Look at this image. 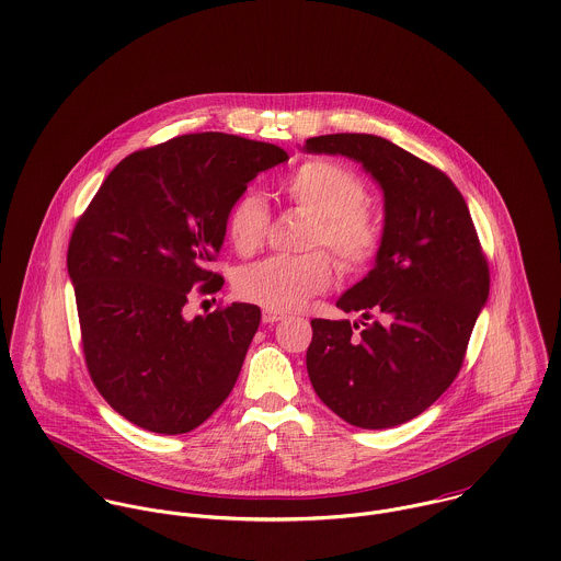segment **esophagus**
<instances>
[{"mask_svg":"<svg viewBox=\"0 0 561 561\" xmlns=\"http://www.w3.org/2000/svg\"><path fill=\"white\" fill-rule=\"evenodd\" d=\"M282 319H284L282 312H275V310H264V312H262V321L268 323V325H273V323H277V321H282Z\"/></svg>","mask_w":561,"mask_h":561,"instance_id":"1","label":"esophagus"}]
</instances>
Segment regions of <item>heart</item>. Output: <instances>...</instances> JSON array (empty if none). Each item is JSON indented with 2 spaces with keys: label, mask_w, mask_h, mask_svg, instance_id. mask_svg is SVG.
<instances>
[{
  "label": "heart",
  "mask_w": 561,
  "mask_h": 561,
  "mask_svg": "<svg viewBox=\"0 0 561 561\" xmlns=\"http://www.w3.org/2000/svg\"><path fill=\"white\" fill-rule=\"evenodd\" d=\"M284 195L317 217L312 247L325 244L342 268L364 266L379 247V227L364 208L366 186L355 171L334 160H308L286 175ZM268 208L255 193H242L227 213V236L242 255L264 242ZM334 277L325 253L271 255L236 273L240 299L275 312H293L323 293Z\"/></svg>",
  "instance_id": "b5f03b06"
}]
</instances>
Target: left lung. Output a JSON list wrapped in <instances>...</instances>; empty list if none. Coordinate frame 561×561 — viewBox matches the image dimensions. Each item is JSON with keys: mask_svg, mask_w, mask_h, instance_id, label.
<instances>
[{"mask_svg": "<svg viewBox=\"0 0 561 561\" xmlns=\"http://www.w3.org/2000/svg\"><path fill=\"white\" fill-rule=\"evenodd\" d=\"M304 151L362 164L383 197L375 264L336 301L359 323L312 321V388L348 425L408 423L453 383L488 301V264L468 206L443 171L381 136H314Z\"/></svg>", "mask_w": 561, "mask_h": 561, "instance_id": "left-lung-1", "label": "left lung"}]
</instances>
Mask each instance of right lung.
<instances>
[{
  "label": "right lung",
  "instance_id": "add662e5",
  "mask_svg": "<svg viewBox=\"0 0 561 561\" xmlns=\"http://www.w3.org/2000/svg\"><path fill=\"white\" fill-rule=\"evenodd\" d=\"M288 153L224 131L178 136L121 160L78 221L67 255L89 373L129 423L193 432L229 397L260 308L231 304L186 319L195 284L221 251L227 213Z\"/></svg>",
  "mask_w": 561,
  "mask_h": 561
}]
</instances>
